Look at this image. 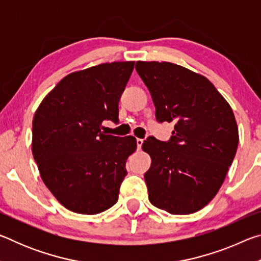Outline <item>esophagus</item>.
I'll list each match as a JSON object with an SVG mask.
<instances>
[{
  "label": "esophagus",
  "instance_id": "1",
  "mask_svg": "<svg viewBox=\"0 0 261 261\" xmlns=\"http://www.w3.org/2000/svg\"><path fill=\"white\" fill-rule=\"evenodd\" d=\"M136 141H137V148H138V149H140V148H141V146H143V143H144V139H140V138H137V139H136Z\"/></svg>",
  "mask_w": 261,
  "mask_h": 261
}]
</instances>
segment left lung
Listing matches in <instances>:
<instances>
[{
	"mask_svg": "<svg viewBox=\"0 0 261 261\" xmlns=\"http://www.w3.org/2000/svg\"><path fill=\"white\" fill-rule=\"evenodd\" d=\"M136 70L151 93L159 123L174 122L168 141L147 139L148 199L170 214H191L213 199L238 146L232 109L201 74L169 62H141Z\"/></svg>",
	"mask_w": 261,
	"mask_h": 261,
	"instance_id": "8db88e82",
	"label": "left lung"
}]
</instances>
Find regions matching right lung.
Here are the masks:
<instances>
[{
    "label": "right lung",
    "mask_w": 261,
    "mask_h": 261,
    "mask_svg": "<svg viewBox=\"0 0 261 261\" xmlns=\"http://www.w3.org/2000/svg\"><path fill=\"white\" fill-rule=\"evenodd\" d=\"M134 65L113 62L70 73L34 114L32 152L41 178L74 213L98 214L117 202L137 141L101 127L106 120L118 121V101Z\"/></svg>",
    "instance_id": "add662e5"
}]
</instances>
